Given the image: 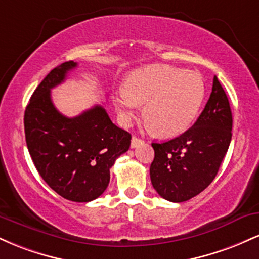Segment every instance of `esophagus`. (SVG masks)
I'll return each mask as SVG.
<instances>
[{
	"label": "esophagus",
	"instance_id": "obj_1",
	"mask_svg": "<svg viewBox=\"0 0 259 259\" xmlns=\"http://www.w3.org/2000/svg\"><path fill=\"white\" fill-rule=\"evenodd\" d=\"M141 144H144V140L136 138V136H133V139H132V148L138 147L139 145H141Z\"/></svg>",
	"mask_w": 259,
	"mask_h": 259
}]
</instances>
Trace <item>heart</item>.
I'll list each match as a JSON object with an SVG mask.
<instances>
[{
	"mask_svg": "<svg viewBox=\"0 0 259 259\" xmlns=\"http://www.w3.org/2000/svg\"><path fill=\"white\" fill-rule=\"evenodd\" d=\"M206 96L201 74L183 68L154 64L135 70L126 86L117 89L113 102L124 125L145 106L148 126L163 138H173L194 123Z\"/></svg>",
	"mask_w": 259,
	"mask_h": 259,
	"instance_id": "b5f03b06",
	"label": "heart"
}]
</instances>
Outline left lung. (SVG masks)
Listing matches in <instances>:
<instances>
[{
  "label": "left lung",
  "mask_w": 259,
  "mask_h": 259,
  "mask_svg": "<svg viewBox=\"0 0 259 259\" xmlns=\"http://www.w3.org/2000/svg\"><path fill=\"white\" fill-rule=\"evenodd\" d=\"M233 114L217 76L206 107L195 124L169 141L153 142L151 183L160 197L184 202L212 183L231 141Z\"/></svg>",
  "instance_id": "1"
}]
</instances>
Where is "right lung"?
<instances>
[{"label": "right lung", "mask_w": 259, "mask_h": 259, "mask_svg": "<svg viewBox=\"0 0 259 259\" xmlns=\"http://www.w3.org/2000/svg\"><path fill=\"white\" fill-rule=\"evenodd\" d=\"M78 65L64 62L46 75L24 113L26 146L38 174L53 191L73 202H90L105 192L109 169L130 147L132 135L112 123L96 105L74 118L57 111L51 89Z\"/></svg>", "instance_id": "1"}]
</instances>
